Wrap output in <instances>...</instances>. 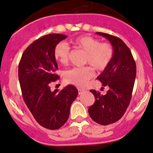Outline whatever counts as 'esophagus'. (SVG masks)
<instances>
[{"instance_id": "esophagus-1", "label": "esophagus", "mask_w": 153, "mask_h": 153, "mask_svg": "<svg viewBox=\"0 0 153 153\" xmlns=\"http://www.w3.org/2000/svg\"><path fill=\"white\" fill-rule=\"evenodd\" d=\"M84 92H85V90H82V89H80V88L78 89V93H79V95H82V94Z\"/></svg>"}]
</instances>
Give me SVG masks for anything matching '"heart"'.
I'll use <instances>...</instances> for the list:
<instances>
[{
	"mask_svg": "<svg viewBox=\"0 0 153 153\" xmlns=\"http://www.w3.org/2000/svg\"><path fill=\"white\" fill-rule=\"evenodd\" d=\"M71 43L86 53L85 64H89L97 71H102L108 66L114 56V48L108 42H101L99 39L90 36L83 35L71 40ZM70 47L66 42H59L55 46V59L62 65H67L69 61ZM94 76V71L90 66L73 68L64 72V79L67 83L84 87Z\"/></svg>",
	"mask_w": 153,
	"mask_h": 153,
	"instance_id": "heart-1",
	"label": "heart"
}]
</instances>
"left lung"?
Masks as SVG:
<instances>
[{"instance_id":"1","label":"left lung","mask_w":153,"mask_h":153,"mask_svg":"<svg viewBox=\"0 0 153 153\" xmlns=\"http://www.w3.org/2000/svg\"><path fill=\"white\" fill-rule=\"evenodd\" d=\"M96 34L111 42L114 56L108 66L97 78L109 90L104 95L96 90H90L95 101L89 108L88 112L96 123L108 125L122 117L130 103L136 78V63L131 51L122 39L102 32Z\"/></svg>"}]
</instances>
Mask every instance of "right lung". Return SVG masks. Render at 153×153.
<instances>
[{"label": "right lung", "mask_w": 153, "mask_h": 153, "mask_svg": "<svg viewBox=\"0 0 153 153\" xmlns=\"http://www.w3.org/2000/svg\"><path fill=\"white\" fill-rule=\"evenodd\" d=\"M66 38L61 34H49L36 39L22 54L19 63V80L22 97L36 121L48 129L61 128L69 116L70 108L78 95L74 86L58 92L50 85L59 79L53 56L55 46Z\"/></svg>", "instance_id": "right-lung-1"}]
</instances>
